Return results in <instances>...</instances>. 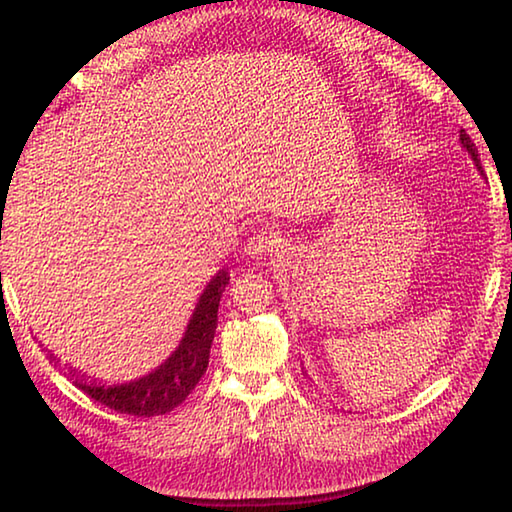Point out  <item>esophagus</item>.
I'll use <instances>...</instances> for the list:
<instances>
[{
  "label": "esophagus",
  "mask_w": 512,
  "mask_h": 512,
  "mask_svg": "<svg viewBox=\"0 0 512 512\" xmlns=\"http://www.w3.org/2000/svg\"><path fill=\"white\" fill-rule=\"evenodd\" d=\"M280 241H282L280 235H277V232L271 230V228L257 230L255 235L248 239L246 255L253 257V259H266L277 246H280Z\"/></svg>",
  "instance_id": "obj_1"
}]
</instances>
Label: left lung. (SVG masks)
<instances>
[{
	"label": "left lung",
	"mask_w": 512,
	"mask_h": 512,
	"mask_svg": "<svg viewBox=\"0 0 512 512\" xmlns=\"http://www.w3.org/2000/svg\"><path fill=\"white\" fill-rule=\"evenodd\" d=\"M461 144H463V149L467 151V155H470V158L474 160V167L479 169V173L483 176V167H481V160H479V151H476L474 142L470 140V135H467L465 131H461Z\"/></svg>",
	"instance_id": "left-lung-1"
}]
</instances>
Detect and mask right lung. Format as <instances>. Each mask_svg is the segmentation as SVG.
Returning a JSON list of instances; mask_svg holds the SVG:
<instances>
[{
  "label": "right lung",
  "mask_w": 512,
  "mask_h": 512,
  "mask_svg": "<svg viewBox=\"0 0 512 512\" xmlns=\"http://www.w3.org/2000/svg\"><path fill=\"white\" fill-rule=\"evenodd\" d=\"M230 282V273L221 268L198 298L194 314L189 318L187 329L180 339L178 348L164 359L158 368L140 379L126 381V384L103 386L101 381H90L81 370L65 366V375L74 386L88 393L92 400L101 402L108 409L137 418H153L176 409L187 400L194 386L205 375L210 363V348L214 341L216 325H219V300ZM49 361L60 368V359L47 350Z\"/></svg>",
  "instance_id": "obj_1"
}]
</instances>
